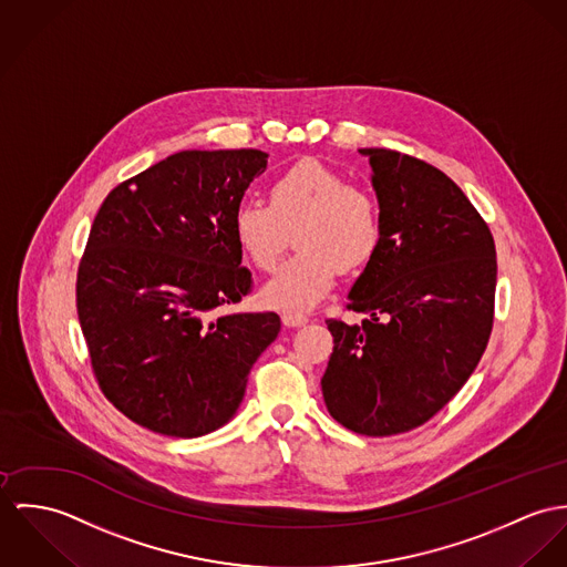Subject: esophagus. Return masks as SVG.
<instances>
[{
    "mask_svg": "<svg viewBox=\"0 0 567 567\" xmlns=\"http://www.w3.org/2000/svg\"><path fill=\"white\" fill-rule=\"evenodd\" d=\"M309 321V317L302 313H296V311H285L282 313V323L285 326H305Z\"/></svg>",
    "mask_w": 567,
    "mask_h": 567,
    "instance_id": "1",
    "label": "esophagus"
}]
</instances>
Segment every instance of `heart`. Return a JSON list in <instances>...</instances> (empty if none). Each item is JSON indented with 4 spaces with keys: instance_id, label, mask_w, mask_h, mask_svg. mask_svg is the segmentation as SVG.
I'll return each instance as SVG.
<instances>
[{
    "instance_id": "heart-1",
    "label": "heart",
    "mask_w": 567,
    "mask_h": 567,
    "mask_svg": "<svg viewBox=\"0 0 567 567\" xmlns=\"http://www.w3.org/2000/svg\"><path fill=\"white\" fill-rule=\"evenodd\" d=\"M233 235L258 271H274L293 241V254L267 285L274 307L307 309L334 285L337 271L363 269L382 241L377 195L319 163L300 161L269 185V204L241 202L233 215Z\"/></svg>"
}]
</instances>
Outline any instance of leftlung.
I'll use <instances>...</instances> for the list:
<instances>
[{
	"label": "left lung",
	"instance_id": "left-lung-1",
	"mask_svg": "<svg viewBox=\"0 0 567 567\" xmlns=\"http://www.w3.org/2000/svg\"><path fill=\"white\" fill-rule=\"evenodd\" d=\"M382 241L350 291L361 323L326 319L334 348L321 378L330 415L389 437L426 424L476 370L496 302V244L487 221L437 167L365 147Z\"/></svg>",
	"mask_w": 567,
	"mask_h": 567
}]
</instances>
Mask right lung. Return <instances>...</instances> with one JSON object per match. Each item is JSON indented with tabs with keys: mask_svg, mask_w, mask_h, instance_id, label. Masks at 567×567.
Returning <instances> with one entry per match:
<instances>
[{
	"mask_svg": "<svg viewBox=\"0 0 567 567\" xmlns=\"http://www.w3.org/2000/svg\"><path fill=\"white\" fill-rule=\"evenodd\" d=\"M260 150H185L102 202L78 265L75 307L91 370L134 424L199 437L239 409L280 317L219 315L252 293L233 215Z\"/></svg>",
	"mask_w": 567,
	"mask_h": 567,
	"instance_id": "1",
	"label": "right lung"
}]
</instances>
